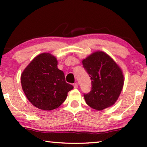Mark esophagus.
I'll use <instances>...</instances> for the list:
<instances>
[{"instance_id":"34e87169","label":"esophagus","mask_w":147,"mask_h":147,"mask_svg":"<svg viewBox=\"0 0 147 147\" xmlns=\"http://www.w3.org/2000/svg\"><path fill=\"white\" fill-rule=\"evenodd\" d=\"M73 86H74V88H78V84L77 83L73 84Z\"/></svg>"}]
</instances>
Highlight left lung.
Returning a JSON list of instances; mask_svg holds the SVG:
<instances>
[{
  "label": "left lung",
  "mask_w": 147,
  "mask_h": 147,
  "mask_svg": "<svg viewBox=\"0 0 147 147\" xmlns=\"http://www.w3.org/2000/svg\"><path fill=\"white\" fill-rule=\"evenodd\" d=\"M82 64L91 77L92 86L90 92L84 94L87 104L96 110L113 106L123 88L121 69L102 51L91 54L83 59Z\"/></svg>",
  "instance_id": "obj_1"
}]
</instances>
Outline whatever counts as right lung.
<instances>
[{
	"mask_svg": "<svg viewBox=\"0 0 147 147\" xmlns=\"http://www.w3.org/2000/svg\"><path fill=\"white\" fill-rule=\"evenodd\" d=\"M57 65L54 56L42 53L35 57L21 74V86L26 98L42 110L58 108L73 89L66 82L63 72Z\"/></svg>",
	"mask_w": 147,
	"mask_h": 147,
	"instance_id": "1",
	"label": "right lung"
}]
</instances>
